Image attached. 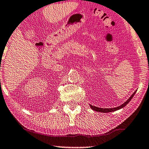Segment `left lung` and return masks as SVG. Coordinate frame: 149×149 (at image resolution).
<instances>
[{
    "label": "left lung",
    "instance_id": "1",
    "mask_svg": "<svg viewBox=\"0 0 149 149\" xmlns=\"http://www.w3.org/2000/svg\"><path fill=\"white\" fill-rule=\"evenodd\" d=\"M136 92V91H134V93H133V94H132V95H131V96H130V98L128 99L127 101L125 102H124V103L123 104H121V106H119V107H118L111 108V109H103V108L96 107H94V106H92V105H91V104H89V106H90L91 109H92V110H93V111H97V112H101V113H111V112L116 111H117V110H119V109H122V108L125 107V106L127 105V104L130 102V100H131L132 99V97H134V95H135Z\"/></svg>",
    "mask_w": 149,
    "mask_h": 149
}]
</instances>
